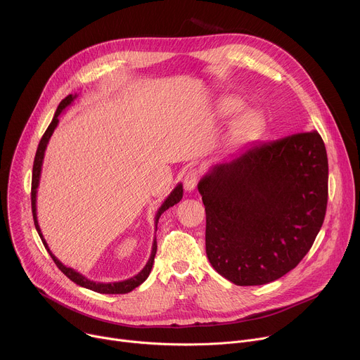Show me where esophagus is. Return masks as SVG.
Wrapping results in <instances>:
<instances>
[{
  "mask_svg": "<svg viewBox=\"0 0 360 360\" xmlns=\"http://www.w3.org/2000/svg\"><path fill=\"white\" fill-rule=\"evenodd\" d=\"M198 179H199V174H198V171L191 169V171L185 175V178H184V188H185V191H188V192L193 191V189L196 188Z\"/></svg>",
  "mask_w": 360,
  "mask_h": 360,
  "instance_id": "34e87169",
  "label": "esophagus"
}]
</instances>
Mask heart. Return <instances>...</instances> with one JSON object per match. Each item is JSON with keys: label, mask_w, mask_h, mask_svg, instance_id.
I'll return each mask as SVG.
<instances>
[{"label": "heart", "mask_w": 360, "mask_h": 360, "mask_svg": "<svg viewBox=\"0 0 360 360\" xmlns=\"http://www.w3.org/2000/svg\"><path fill=\"white\" fill-rule=\"evenodd\" d=\"M242 107V102L238 99H228L221 105V114L228 117L238 112ZM262 120L255 111H245L232 124L229 129V141L233 143H242L252 139L258 134Z\"/></svg>", "instance_id": "heart-1"}]
</instances>
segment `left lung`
Segmentation results:
<instances>
[{
	"instance_id": "8db88e82",
	"label": "left lung",
	"mask_w": 360,
	"mask_h": 360,
	"mask_svg": "<svg viewBox=\"0 0 360 360\" xmlns=\"http://www.w3.org/2000/svg\"><path fill=\"white\" fill-rule=\"evenodd\" d=\"M212 268L239 286L274 282L312 248L328 205V155L316 131L256 143L205 174Z\"/></svg>"
}]
</instances>
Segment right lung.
<instances>
[{
  "instance_id": "1",
  "label": "right lung",
  "mask_w": 360,
  "mask_h": 360,
  "mask_svg": "<svg viewBox=\"0 0 360 360\" xmlns=\"http://www.w3.org/2000/svg\"><path fill=\"white\" fill-rule=\"evenodd\" d=\"M78 95H68L67 98H64L60 105L56 111V115L53 118V121H51L49 127L46 128L45 134L42 135L41 141H39V145H38V149H37V153H35V160H34V167H32V184H31V207H32V218H34V225H35V229L45 246V249L48 250V253L51 255V258H53V261L56 262V265L60 268V271L67 276L70 278L74 283L82 286V288H86V289H91L94 292H98V293H108V295H115V293H128L131 290H134L136 286H139L142 282H145V279L149 276L150 274V269H152V265H153V259H155V253H157V238L153 239V243H152V250H150V256L149 259L146 262V265L143 266V269L129 278V279H125V281H120V282H95V281H91L88 278H85L82 274L77 272L75 269L72 268H68L65 266L63 262H60V259H57V256L51 252V249L48 248V243L45 242L44 236H42V232L39 229V225H38V219H37V189H38V185H39V178H41V169H42V162H44V155H45V149H46V145L51 139V136H53L60 120L58 117L61 115V112H64V110L67 107H70L74 99L77 98ZM182 195H184V188H182V184H178L174 191L168 195V198L162 202V205L160 207L157 215H155V231H157V225H158V221H160V217L167 211L169 210L171 207H174L175 203H178L181 199H182Z\"/></svg>"
}]
</instances>
